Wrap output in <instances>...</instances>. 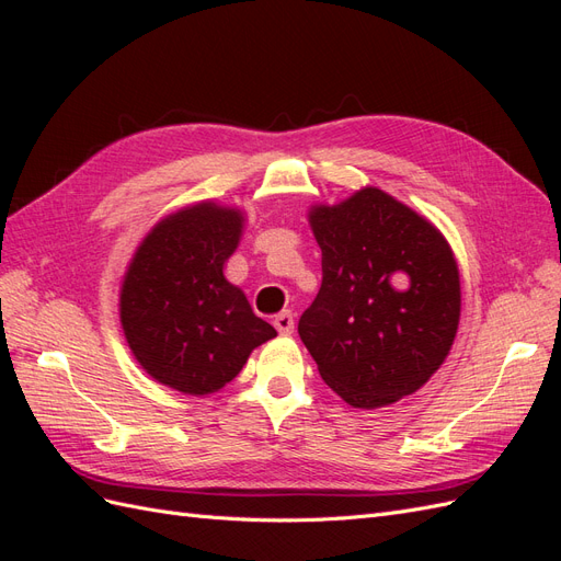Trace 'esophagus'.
I'll return each mask as SVG.
<instances>
[{
  "label": "esophagus",
  "mask_w": 561,
  "mask_h": 561,
  "mask_svg": "<svg viewBox=\"0 0 561 561\" xmlns=\"http://www.w3.org/2000/svg\"><path fill=\"white\" fill-rule=\"evenodd\" d=\"M274 325L280 334H293L295 332V316L293 311H280L276 318H274Z\"/></svg>",
  "instance_id": "34e87169"
}]
</instances>
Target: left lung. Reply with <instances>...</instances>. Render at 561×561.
Wrapping results in <instances>:
<instances>
[{
    "instance_id": "1",
    "label": "left lung",
    "mask_w": 561,
    "mask_h": 561,
    "mask_svg": "<svg viewBox=\"0 0 561 561\" xmlns=\"http://www.w3.org/2000/svg\"><path fill=\"white\" fill-rule=\"evenodd\" d=\"M309 219L322 285L297 330L322 381L363 410L414 393L445 363L461 316L445 236L375 186Z\"/></svg>"
}]
</instances>
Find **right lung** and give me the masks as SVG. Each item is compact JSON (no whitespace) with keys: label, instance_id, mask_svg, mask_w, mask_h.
<instances>
[{"label":"right lung","instance_id":"1","mask_svg":"<svg viewBox=\"0 0 561 561\" xmlns=\"http://www.w3.org/2000/svg\"><path fill=\"white\" fill-rule=\"evenodd\" d=\"M243 215L198 203L165 217L135 252L122 287L126 342L149 377L208 396L276 336L252 313L222 266L239 245Z\"/></svg>","mask_w":561,"mask_h":561}]
</instances>
